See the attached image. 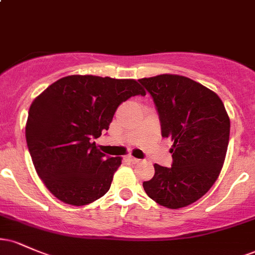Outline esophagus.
<instances>
[{
    "label": "esophagus",
    "mask_w": 255,
    "mask_h": 255,
    "mask_svg": "<svg viewBox=\"0 0 255 255\" xmlns=\"http://www.w3.org/2000/svg\"><path fill=\"white\" fill-rule=\"evenodd\" d=\"M128 159H129V162L133 163V164H137V163L141 162V159H137V158L133 157V156H128Z\"/></svg>",
    "instance_id": "obj_1"
}]
</instances>
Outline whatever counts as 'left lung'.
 <instances>
[{
    "mask_svg": "<svg viewBox=\"0 0 255 255\" xmlns=\"http://www.w3.org/2000/svg\"><path fill=\"white\" fill-rule=\"evenodd\" d=\"M139 81L156 104L162 136L174 142L171 168L154 164L153 177L142 187L162 206H188L206 194L221 174L229 116L217 93L189 78L160 74Z\"/></svg>",
    "mask_w": 255,
    "mask_h": 255,
    "instance_id": "obj_1",
    "label": "left lung"
}]
</instances>
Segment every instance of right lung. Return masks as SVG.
<instances>
[{"mask_svg":"<svg viewBox=\"0 0 255 255\" xmlns=\"http://www.w3.org/2000/svg\"><path fill=\"white\" fill-rule=\"evenodd\" d=\"M145 96L134 79L69 75L32 102L26 141L38 176L63 203L83 206L109 191L121 157H107L93 139L109 129L122 102Z\"/></svg>","mask_w":255,"mask_h":255,"instance_id":"add662e5","label":"right lung"}]
</instances>
